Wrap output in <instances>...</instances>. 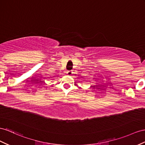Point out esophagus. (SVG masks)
Masks as SVG:
<instances>
[{"label":"esophagus","instance_id":"1","mask_svg":"<svg viewBox=\"0 0 145 145\" xmlns=\"http://www.w3.org/2000/svg\"><path fill=\"white\" fill-rule=\"evenodd\" d=\"M72 73H73L72 70H69V71H68V72H67V74H68L69 75H71Z\"/></svg>","mask_w":145,"mask_h":145}]
</instances>
